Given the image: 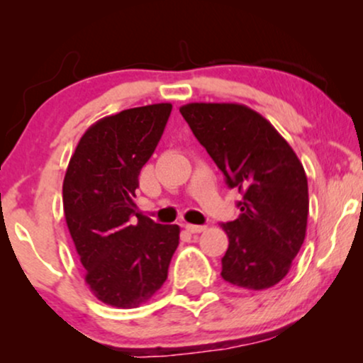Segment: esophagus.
Masks as SVG:
<instances>
[{
    "label": "esophagus",
    "mask_w": 363,
    "mask_h": 363,
    "mask_svg": "<svg viewBox=\"0 0 363 363\" xmlns=\"http://www.w3.org/2000/svg\"><path fill=\"white\" fill-rule=\"evenodd\" d=\"M186 230L191 232V234H201V232L206 230L205 225H193V223H186Z\"/></svg>",
    "instance_id": "obj_1"
}]
</instances>
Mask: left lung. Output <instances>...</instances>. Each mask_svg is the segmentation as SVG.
Listing matches in <instances>:
<instances>
[{"instance_id":"8db88e82","label":"left lung","mask_w":363,"mask_h":363,"mask_svg":"<svg viewBox=\"0 0 363 363\" xmlns=\"http://www.w3.org/2000/svg\"><path fill=\"white\" fill-rule=\"evenodd\" d=\"M179 111L228 187L242 193L239 218L222 223V278L247 290L277 285L306 239L309 187L301 160L268 119L242 104L193 102Z\"/></svg>"}]
</instances>
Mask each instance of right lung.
Here are the masks:
<instances>
[{
  "instance_id": "1",
  "label": "right lung",
  "mask_w": 363,
  "mask_h": 363,
  "mask_svg": "<svg viewBox=\"0 0 363 363\" xmlns=\"http://www.w3.org/2000/svg\"><path fill=\"white\" fill-rule=\"evenodd\" d=\"M170 111L172 104H152L99 119L78 141L62 181V210L86 285L119 309L140 307L160 290L179 245V225L155 223L133 201Z\"/></svg>"
}]
</instances>
